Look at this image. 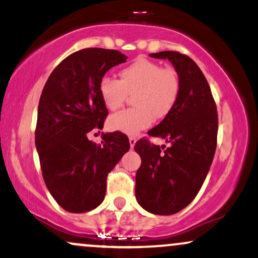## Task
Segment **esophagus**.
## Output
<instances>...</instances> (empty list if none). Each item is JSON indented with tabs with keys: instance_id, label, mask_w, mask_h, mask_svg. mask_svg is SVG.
<instances>
[{
	"instance_id": "1",
	"label": "esophagus",
	"mask_w": 258,
	"mask_h": 258,
	"mask_svg": "<svg viewBox=\"0 0 258 258\" xmlns=\"http://www.w3.org/2000/svg\"><path fill=\"white\" fill-rule=\"evenodd\" d=\"M136 142H137V139L135 137H130V147H131V149H133L136 146Z\"/></svg>"
}]
</instances>
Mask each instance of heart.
Segmentation results:
<instances>
[{
  "label": "heart",
  "mask_w": 258,
  "mask_h": 258,
  "mask_svg": "<svg viewBox=\"0 0 258 258\" xmlns=\"http://www.w3.org/2000/svg\"><path fill=\"white\" fill-rule=\"evenodd\" d=\"M99 96L109 110H115L133 96L136 108L125 109L111 115L109 128L123 135L136 136L156 119L166 117L176 105L179 96V79L171 68L147 58H138L120 72V80L103 76L98 85Z\"/></svg>",
  "instance_id": "1"
}]
</instances>
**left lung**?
Listing matches in <instances>:
<instances>
[{
    "label": "left lung",
    "mask_w": 258,
    "mask_h": 258,
    "mask_svg": "<svg viewBox=\"0 0 258 258\" xmlns=\"http://www.w3.org/2000/svg\"><path fill=\"white\" fill-rule=\"evenodd\" d=\"M168 59L179 79V96L172 111L148 135L171 146L136 143L142 159L136 173V199L150 214L168 216L186 207L209 173L217 143V109L200 68L188 55L164 51L149 54Z\"/></svg>",
    "instance_id": "1"
}]
</instances>
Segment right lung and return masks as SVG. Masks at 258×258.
Listing matches in <instances>:
<instances>
[{
    "label": "right lung",
    "mask_w": 258,
    "mask_h": 258,
    "mask_svg": "<svg viewBox=\"0 0 258 258\" xmlns=\"http://www.w3.org/2000/svg\"><path fill=\"white\" fill-rule=\"evenodd\" d=\"M127 57L119 51L86 48L53 70L37 110L35 144L49 193L65 211L82 214L104 200L106 177L130 150L121 132L103 133L102 143L88 139L102 130L108 109L99 96L100 79Z\"/></svg>",
    "instance_id": "1"
}]
</instances>
